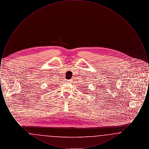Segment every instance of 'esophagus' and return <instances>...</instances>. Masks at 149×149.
Returning a JSON list of instances; mask_svg holds the SVG:
<instances>
[{"instance_id":"esophagus-1","label":"esophagus","mask_w":149,"mask_h":149,"mask_svg":"<svg viewBox=\"0 0 149 149\" xmlns=\"http://www.w3.org/2000/svg\"><path fill=\"white\" fill-rule=\"evenodd\" d=\"M72 79H70V80H67V79H65V82L66 83H70L72 81Z\"/></svg>"}]
</instances>
